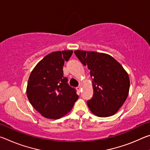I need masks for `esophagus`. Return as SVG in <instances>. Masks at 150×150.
Masks as SVG:
<instances>
[{
    "mask_svg": "<svg viewBox=\"0 0 150 150\" xmlns=\"http://www.w3.org/2000/svg\"><path fill=\"white\" fill-rule=\"evenodd\" d=\"M77 88V90L78 91H79V92H80V91H81V86H78V87H77V88Z\"/></svg>",
    "mask_w": 150,
    "mask_h": 150,
    "instance_id": "obj_1",
    "label": "esophagus"
}]
</instances>
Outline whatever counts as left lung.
I'll return each mask as SVG.
<instances>
[{
	"label": "left lung",
	"mask_w": 150,
	"mask_h": 150,
	"mask_svg": "<svg viewBox=\"0 0 150 150\" xmlns=\"http://www.w3.org/2000/svg\"><path fill=\"white\" fill-rule=\"evenodd\" d=\"M76 56L87 65L93 80V96L87 100L90 110L99 117L117 112L128 96L130 79L120 63L110 55L76 50Z\"/></svg>",
	"instance_id": "8db88e82"
}]
</instances>
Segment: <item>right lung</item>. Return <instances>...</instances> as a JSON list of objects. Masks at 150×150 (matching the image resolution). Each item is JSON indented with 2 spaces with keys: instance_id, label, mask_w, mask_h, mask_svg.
<instances>
[{
  "instance_id": "add662e5",
  "label": "right lung",
  "mask_w": 150,
  "mask_h": 150,
  "mask_svg": "<svg viewBox=\"0 0 150 150\" xmlns=\"http://www.w3.org/2000/svg\"><path fill=\"white\" fill-rule=\"evenodd\" d=\"M72 50L54 52L35 65L28 82L26 94L30 103L45 118L58 119L71 110L79 96L63 77V67Z\"/></svg>"
}]
</instances>
